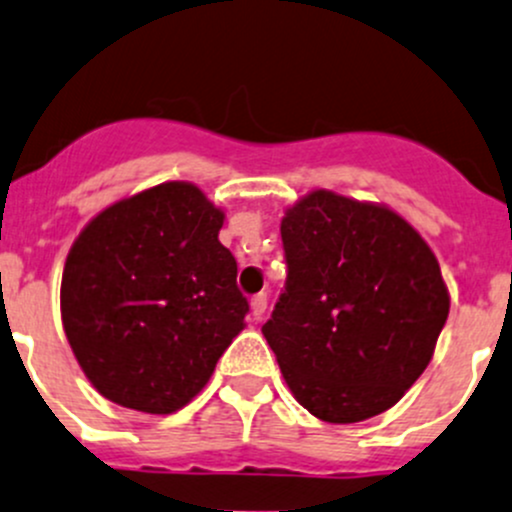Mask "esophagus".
<instances>
[{
  "instance_id": "34e87169",
  "label": "esophagus",
  "mask_w": 512,
  "mask_h": 512,
  "mask_svg": "<svg viewBox=\"0 0 512 512\" xmlns=\"http://www.w3.org/2000/svg\"><path fill=\"white\" fill-rule=\"evenodd\" d=\"M250 309L255 321H262V316H265L267 311V294H255V297L250 299Z\"/></svg>"
}]
</instances>
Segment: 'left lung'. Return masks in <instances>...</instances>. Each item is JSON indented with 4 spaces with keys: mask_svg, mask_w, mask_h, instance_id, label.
Returning a JSON list of instances; mask_svg holds the SVG:
<instances>
[{
    "mask_svg": "<svg viewBox=\"0 0 512 512\" xmlns=\"http://www.w3.org/2000/svg\"><path fill=\"white\" fill-rule=\"evenodd\" d=\"M287 284L262 333L304 410H390L432 360L449 289L432 247L383 203L316 188L284 213Z\"/></svg>",
    "mask_w": 512,
    "mask_h": 512,
    "instance_id": "8db88e82",
    "label": "left lung"
}]
</instances>
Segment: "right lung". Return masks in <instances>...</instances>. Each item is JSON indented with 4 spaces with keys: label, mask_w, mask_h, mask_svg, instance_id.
<instances>
[{
    "label": "right lung",
    "mask_w": 512,
    "mask_h": 512,
    "mask_svg": "<svg viewBox=\"0 0 512 512\" xmlns=\"http://www.w3.org/2000/svg\"><path fill=\"white\" fill-rule=\"evenodd\" d=\"M225 213L188 181L122 198L75 238L61 319L85 378L147 414L186 407L245 328L238 262L218 240Z\"/></svg>",
    "instance_id": "1"
}]
</instances>
